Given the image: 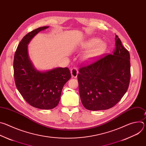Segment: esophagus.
<instances>
[{
	"mask_svg": "<svg viewBox=\"0 0 146 146\" xmlns=\"http://www.w3.org/2000/svg\"><path fill=\"white\" fill-rule=\"evenodd\" d=\"M78 72L77 70V69H76V68H74L71 69V75L72 77L76 78L78 75Z\"/></svg>",
	"mask_w": 146,
	"mask_h": 146,
	"instance_id": "esophagus-1",
	"label": "esophagus"
}]
</instances>
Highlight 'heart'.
Returning a JSON list of instances; mask_svg holds the SVG:
<instances>
[{"label": "heart", "mask_w": 146, "mask_h": 146, "mask_svg": "<svg viewBox=\"0 0 146 146\" xmlns=\"http://www.w3.org/2000/svg\"><path fill=\"white\" fill-rule=\"evenodd\" d=\"M107 47V44L99 38L92 37L87 40L82 45V48L88 49L82 55V60L86 62L94 61L104 54Z\"/></svg>", "instance_id": "heart-1"}]
</instances>
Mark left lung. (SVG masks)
<instances>
[{"label": "left lung", "instance_id": "obj_1", "mask_svg": "<svg viewBox=\"0 0 146 146\" xmlns=\"http://www.w3.org/2000/svg\"><path fill=\"white\" fill-rule=\"evenodd\" d=\"M111 54L81 68L77 75L79 93L84 107L89 110L109 109L128 90L131 78L130 55L115 35Z\"/></svg>", "mask_w": 146, "mask_h": 146}]
</instances>
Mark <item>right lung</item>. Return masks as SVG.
I'll use <instances>...</instances> for the list:
<instances>
[{"instance_id": "right-lung-1", "label": "right lung", "mask_w": 146, "mask_h": 146, "mask_svg": "<svg viewBox=\"0 0 146 146\" xmlns=\"http://www.w3.org/2000/svg\"><path fill=\"white\" fill-rule=\"evenodd\" d=\"M49 27L36 29L20 41L14 58V76L17 90L32 106L44 110L55 108L59 102L62 88L71 78L68 68H55L40 71L34 66L28 52V45L39 32Z\"/></svg>"}]
</instances>
